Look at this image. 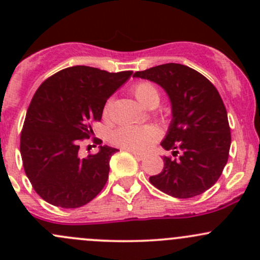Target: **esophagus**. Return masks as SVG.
<instances>
[{
  "instance_id": "obj_1",
  "label": "esophagus",
  "mask_w": 260,
  "mask_h": 260,
  "mask_svg": "<svg viewBox=\"0 0 260 260\" xmlns=\"http://www.w3.org/2000/svg\"><path fill=\"white\" fill-rule=\"evenodd\" d=\"M127 151H129L131 153H132L133 156L136 157V158H137V159H140V161H142V159H145V158H146V156H145V154H142V153H138V152H136V151H131V149H127Z\"/></svg>"
}]
</instances>
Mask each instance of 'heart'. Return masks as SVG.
<instances>
[{
	"label": "heart",
	"instance_id": "1",
	"mask_svg": "<svg viewBox=\"0 0 260 260\" xmlns=\"http://www.w3.org/2000/svg\"><path fill=\"white\" fill-rule=\"evenodd\" d=\"M136 98L148 108H154L159 103V91L156 86L149 81H141L132 88ZM112 98L107 101L104 106V115H108L111 111ZM161 137V131L156 125H123L115 129L112 136V140L117 146L131 151L142 152L148 149L152 143L156 142Z\"/></svg>",
	"mask_w": 260,
	"mask_h": 260
}]
</instances>
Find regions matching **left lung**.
<instances>
[{"label":"left lung","mask_w":260,"mask_h":260,"mask_svg":"<svg viewBox=\"0 0 260 260\" xmlns=\"http://www.w3.org/2000/svg\"><path fill=\"white\" fill-rule=\"evenodd\" d=\"M133 77L162 86L172 107L161 146L179 157L165 156L164 170L149 182L174 198L201 195L219 180L229 158L232 136L219 91L203 74L175 62L136 72Z\"/></svg>","instance_id":"8db88e82"}]
</instances>
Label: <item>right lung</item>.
Segmentation results:
<instances>
[{"instance_id":"1","label":"right lung","mask_w":260,"mask_h":260,"mask_svg":"<svg viewBox=\"0 0 260 260\" xmlns=\"http://www.w3.org/2000/svg\"><path fill=\"white\" fill-rule=\"evenodd\" d=\"M132 73L77 65L51 75L34 94L20 152L26 176L46 203L80 208L104 187L109 159L118 149L99 146L98 153L81 158L79 143L94 135L91 122L102 119L107 99Z\"/></svg>"}]
</instances>
